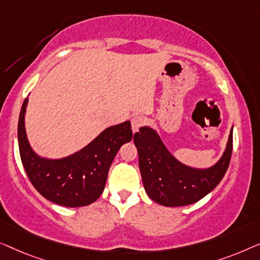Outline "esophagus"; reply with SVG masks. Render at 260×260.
Instances as JSON below:
<instances>
[{
  "mask_svg": "<svg viewBox=\"0 0 260 260\" xmlns=\"http://www.w3.org/2000/svg\"><path fill=\"white\" fill-rule=\"evenodd\" d=\"M145 121L146 120L142 115H134L133 118H132V131H133L134 133L135 132H138L139 128L144 125Z\"/></svg>",
  "mask_w": 260,
  "mask_h": 260,
  "instance_id": "esophagus-1",
  "label": "esophagus"
}]
</instances>
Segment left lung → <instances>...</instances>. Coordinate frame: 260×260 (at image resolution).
<instances>
[{"label": "left lung", "mask_w": 260, "mask_h": 260, "mask_svg": "<svg viewBox=\"0 0 260 260\" xmlns=\"http://www.w3.org/2000/svg\"><path fill=\"white\" fill-rule=\"evenodd\" d=\"M138 148L139 167L147 194L164 206H186L208 194L221 181L232 155L233 133L228 147L217 165L208 170H193L177 161L170 154L158 134L148 127H141L134 134Z\"/></svg>", "instance_id": "8db88e82"}]
</instances>
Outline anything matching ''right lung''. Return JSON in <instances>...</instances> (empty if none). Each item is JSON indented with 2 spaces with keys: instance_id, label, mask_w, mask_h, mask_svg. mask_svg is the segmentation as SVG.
Masks as SVG:
<instances>
[{
  "instance_id": "obj_1",
  "label": "right lung",
  "mask_w": 260,
  "mask_h": 260,
  "mask_svg": "<svg viewBox=\"0 0 260 260\" xmlns=\"http://www.w3.org/2000/svg\"><path fill=\"white\" fill-rule=\"evenodd\" d=\"M23 101L19 118V148L22 164L29 180L40 194L67 207L86 206L104 192L109 167L120 147L132 140L129 121L109 127L88 146L68 158L41 159L31 151L24 129Z\"/></svg>"
}]
</instances>
